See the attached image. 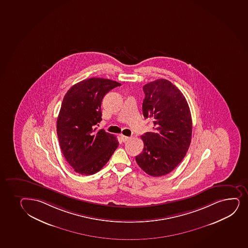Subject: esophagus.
<instances>
[{"label": "esophagus", "mask_w": 248, "mask_h": 248, "mask_svg": "<svg viewBox=\"0 0 248 248\" xmlns=\"http://www.w3.org/2000/svg\"><path fill=\"white\" fill-rule=\"evenodd\" d=\"M121 140H122L123 142H125L130 140V138H129V137L124 136V135H121Z\"/></svg>", "instance_id": "obj_1"}]
</instances>
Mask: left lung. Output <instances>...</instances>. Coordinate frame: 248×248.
Wrapping results in <instances>:
<instances>
[{
    "label": "left lung",
    "mask_w": 248,
    "mask_h": 248,
    "mask_svg": "<svg viewBox=\"0 0 248 248\" xmlns=\"http://www.w3.org/2000/svg\"><path fill=\"white\" fill-rule=\"evenodd\" d=\"M142 89V114L153 120V128L141 136L144 146L135 160L148 175L162 176L174 170L189 149L191 114L183 94L168 80L151 81Z\"/></svg>",
    "instance_id": "left-lung-1"
}]
</instances>
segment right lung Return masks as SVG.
Segmentation results:
<instances>
[{"label":"right lung","instance_id":"obj_1","mask_svg":"<svg viewBox=\"0 0 248 248\" xmlns=\"http://www.w3.org/2000/svg\"><path fill=\"white\" fill-rule=\"evenodd\" d=\"M117 81L92 78L75 84L65 95L57 120V134L62 154L76 172L93 175L108 162L119 146L116 137L97 130L101 103Z\"/></svg>","mask_w":248,"mask_h":248}]
</instances>
